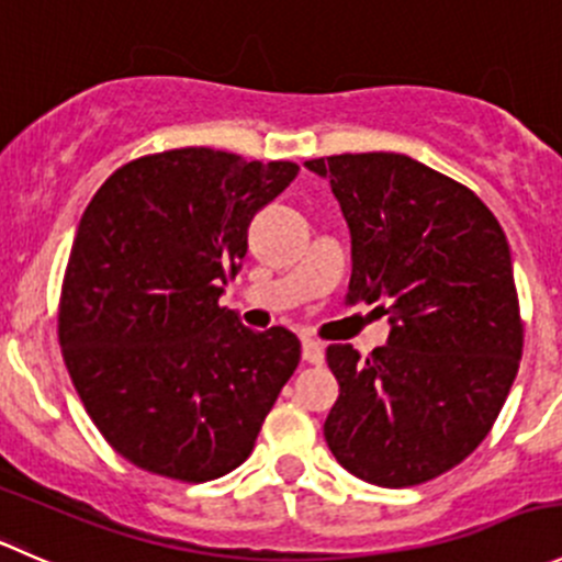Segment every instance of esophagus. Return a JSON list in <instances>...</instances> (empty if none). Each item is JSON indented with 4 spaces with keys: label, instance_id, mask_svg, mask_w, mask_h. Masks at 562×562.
<instances>
[{
    "label": "esophagus",
    "instance_id": "obj_1",
    "mask_svg": "<svg viewBox=\"0 0 562 562\" xmlns=\"http://www.w3.org/2000/svg\"><path fill=\"white\" fill-rule=\"evenodd\" d=\"M303 360L311 366H319L325 360V347L314 338H303Z\"/></svg>",
    "mask_w": 562,
    "mask_h": 562
}]
</instances>
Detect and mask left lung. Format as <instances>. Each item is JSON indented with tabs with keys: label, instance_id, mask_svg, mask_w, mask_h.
Segmentation results:
<instances>
[{
	"label": "left lung",
	"instance_id": "left-lung-1",
	"mask_svg": "<svg viewBox=\"0 0 562 562\" xmlns=\"http://www.w3.org/2000/svg\"><path fill=\"white\" fill-rule=\"evenodd\" d=\"M330 180L352 237L347 303H376L391 336L369 358L327 347L336 462L376 486H418L492 431L525 327L503 226L462 182L398 153L305 160Z\"/></svg>",
	"mask_w": 562,
	"mask_h": 562
}]
</instances>
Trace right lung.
Returning a JSON list of instances; mask_svg holds the SVG:
<instances>
[{
	"label": "right lung",
	"instance_id": "add662e5",
	"mask_svg": "<svg viewBox=\"0 0 562 562\" xmlns=\"http://www.w3.org/2000/svg\"><path fill=\"white\" fill-rule=\"evenodd\" d=\"M289 160L166 149L116 169L79 221L59 347L92 424L136 468L202 483L240 468L300 363L286 327L257 333L218 297Z\"/></svg>",
	"mask_w": 562,
	"mask_h": 562
}]
</instances>
